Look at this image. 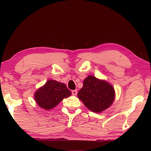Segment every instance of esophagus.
I'll return each instance as SVG.
<instances>
[{
	"mask_svg": "<svg viewBox=\"0 0 151 151\" xmlns=\"http://www.w3.org/2000/svg\"><path fill=\"white\" fill-rule=\"evenodd\" d=\"M71 92H72L73 95H76V94H77V90H76V89H75V90H73Z\"/></svg>",
	"mask_w": 151,
	"mask_h": 151,
	"instance_id": "esophagus-1",
	"label": "esophagus"
}]
</instances>
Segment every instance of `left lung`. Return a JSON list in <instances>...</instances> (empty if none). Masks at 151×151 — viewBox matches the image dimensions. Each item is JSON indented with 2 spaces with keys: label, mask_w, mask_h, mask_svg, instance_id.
I'll use <instances>...</instances> for the list:
<instances>
[{
  "label": "left lung",
  "mask_w": 151,
  "mask_h": 151,
  "mask_svg": "<svg viewBox=\"0 0 151 151\" xmlns=\"http://www.w3.org/2000/svg\"><path fill=\"white\" fill-rule=\"evenodd\" d=\"M115 95L114 88L108 82L89 75L84 79L78 97L89 110L100 113L112 104Z\"/></svg>",
  "instance_id": "1"
}]
</instances>
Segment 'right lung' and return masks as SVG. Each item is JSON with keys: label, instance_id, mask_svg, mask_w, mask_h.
Segmentation results:
<instances>
[{"label": "right lung", "instance_id": "right-lung-1", "mask_svg": "<svg viewBox=\"0 0 151 151\" xmlns=\"http://www.w3.org/2000/svg\"><path fill=\"white\" fill-rule=\"evenodd\" d=\"M71 95L65 84L53 80L48 81L34 93V99L41 108L49 110L58 104L63 99Z\"/></svg>", "mask_w": 151, "mask_h": 151}]
</instances>
